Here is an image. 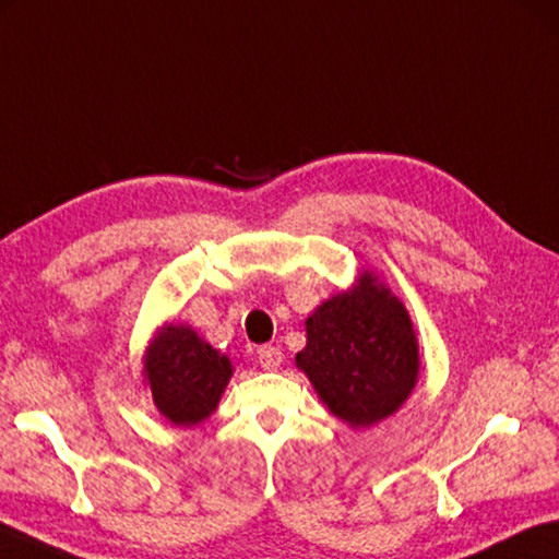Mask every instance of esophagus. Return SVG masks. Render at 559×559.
<instances>
[{
  "instance_id": "obj_1",
  "label": "esophagus",
  "mask_w": 559,
  "mask_h": 559,
  "mask_svg": "<svg viewBox=\"0 0 559 559\" xmlns=\"http://www.w3.org/2000/svg\"><path fill=\"white\" fill-rule=\"evenodd\" d=\"M257 359L261 364V369L276 371L283 361V352L278 347H271V344H263V347L257 349Z\"/></svg>"
}]
</instances>
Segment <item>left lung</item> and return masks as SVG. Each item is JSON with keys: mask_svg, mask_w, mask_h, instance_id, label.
<instances>
[{"mask_svg": "<svg viewBox=\"0 0 559 559\" xmlns=\"http://www.w3.org/2000/svg\"><path fill=\"white\" fill-rule=\"evenodd\" d=\"M306 371L320 401L352 428L389 418L418 383L420 354L411 314L371 271L306 320Z\"/></svg>", "mask_w": 559, "mask_h": 559, "instance_id": "obj_1", "label": "left lung"}]
</instances>
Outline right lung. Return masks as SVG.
I'll return each mask as SVG.
<instances>
[{
    "instance_id": "obj_1",
    "label": "right lung",
    "mask_w": 559,
    "mask_h": 559,
    "mask_svg": "<svg viewBox=\"0 0 559 559\" xmlns=\"http://www.w3.org/2000/svg\"><path fill=\"white\" fill-rule=\"evenodd\" d=\"M231 371L229 357L188 324H164L144 354V383L156 408L180 428H192L217 411Z\"/></svg>"
}]
</instances>
